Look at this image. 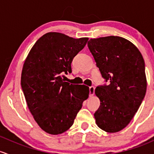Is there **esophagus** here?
<instances>
[{"instance_id":"esophagus-1","label":"esophagus","mask_w":154,"mask_h":154,"mask_svg":"<svg viewBox=\"0 0 154 154\" xmlns=\"http://www.w3.org/2000/svg\"><path fill=\"white\" fill-rule=\"evenodd\" d=\"M94 89H95V88H94V86H90V87H89V96L90 97L94 95Z\"/></svg>"}]
</instances>
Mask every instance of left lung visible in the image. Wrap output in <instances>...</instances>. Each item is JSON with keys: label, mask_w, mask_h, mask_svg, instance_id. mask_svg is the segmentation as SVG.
<instances>
[{"label": "left lung", "mask_w": 154, "mask_h": 154, "mask_svg": "<svg viewBox=\"0 0 154 154\" xmlns=\"http://www.w3.org/2000/svg\"><path fill=\"white\" fill-rule=\"evenodd\" d=\"M88 47L108 85L97 86L100 105L94 113L100 129L114 133L125 128L140 106L146 92L145 62L140 51L119 36L90 39Z\"/></svg>", "instance_id": "1"}]
</instances>
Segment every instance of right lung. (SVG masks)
<instances>
[{
  "label": "right lung",
  "mask_w": 154,
  "mask_h": 154,
  "mask_svg": "<svg viewBox=\"0 0 154 154\" xmlns=\"http://www.w3.org/2000/svg\"><path fill=\"white\" fill-rule=\"evenodd\" d=\"M88 39L47 32L36 41L26 58L21 76L22 91L35 121L49 134L68 130L83 102L89 97L88 86L71 84L63 79L72 72V60Z\"/></svg>",
  "instance_id": "1"
}]
</instances>
